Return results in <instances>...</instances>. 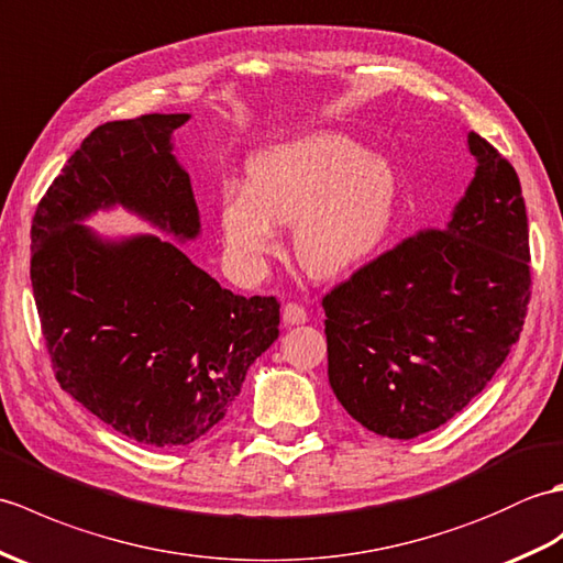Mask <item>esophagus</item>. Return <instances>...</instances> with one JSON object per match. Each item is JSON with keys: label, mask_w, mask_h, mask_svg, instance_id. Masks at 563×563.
Segmentation results:
<instances>
[{"label": "esophagus", "mask_w": 563, "mask_h": 563, "mask_svg": "<svg viewBox=\"0 0 563 563\" xmlns=\"http://www.w3.org/2000/svg\"><path fill=\"white\" fill-rule=\"evenodd\" d=\"M282 320H284V324H303L308 320V316H306V310L301 306L286 303L282 308Z\"/></svg>", "instance_id": "34e87169"}]
</instances>
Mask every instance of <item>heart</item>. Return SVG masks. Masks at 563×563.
Listing matches in <instances>:
<instances>
[{"instance_id": "b5f03b06", "label": "heart", "mask_w": 563, "mask_h": 563, "mask_svg": "<svg viewBox=\"0 0 563 563\" xmlns=\"http://www.w3.org/2000/svg\"><path fill=\"white\" fill-rule=\"evenodd\" d=\"M247 178L223 187L219 207L227 260L245 277H257L277 253L279 223H297L296 257L318 279L366 265L395 223V166L342 134L313 132L262 148Z\"/></svg>"}]
</instances>
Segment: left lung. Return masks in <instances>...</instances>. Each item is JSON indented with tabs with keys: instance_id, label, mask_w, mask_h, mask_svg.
I'll return each mask as SVG.
<instances>
[{
	"instance_id": "8db88e82",
	"label": "left lung",
	"mask_w": 563,
	"mask_h": 563,
	"mask_svg": "<svg viewBox=\"0 0 563 563\" xmlns=\"http://www.w3.org/2000/svg\"><path fill=\"white\" fill-rule=\"evenodd\" d=\"M474 176L423 231L322 298L328 378L361 427L409 441L443 427L504 364L530 301L528 214L514 166L467 132Z\"/></svg>"
}]
</instances>
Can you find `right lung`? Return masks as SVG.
<instances>
[{
  "instance_id": "1",
  "label": "right lung",
  "mask_w": 563,
  "mask_h": 563,
  "mask_svg": "<svg viewBox=\"0 0 563 563\" xmlns=\"http://www.w3.org/2000/svg\"><path fill=\"white\" fill-rule=\"evenodd\" d=\"M190 112L96 128L35 209L31 284L62 390L128 439L180 448L214 429L279 336L274 296H235L183 253L202 233L173 132ZM120 206L172 235L85 227Z\"/></svg>"
}]
</instances>
